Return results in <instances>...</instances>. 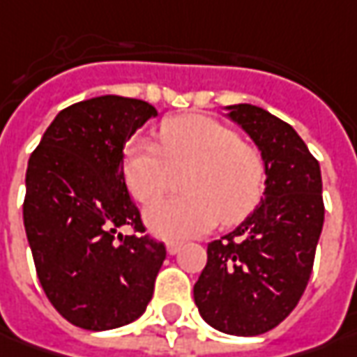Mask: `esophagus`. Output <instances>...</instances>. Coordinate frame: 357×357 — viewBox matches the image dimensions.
Masks as SVG:
<instances>
[{
  "instance_id": "1",
  "label": "esophagus",
  "mask_w": 357,
  "mask_h": 357,
  "mask_svg": "<svg viewBox=\"0 0 357 357\" xmlns=\"http://www.w3.org/2000/svg\"><path fill=\"white\" fill-rule=\"evenodd\" d=\"M179 249H181V243L179 241H167L166 243L167 255H176V252H179Z\"/></svg>"
}]
</instances>
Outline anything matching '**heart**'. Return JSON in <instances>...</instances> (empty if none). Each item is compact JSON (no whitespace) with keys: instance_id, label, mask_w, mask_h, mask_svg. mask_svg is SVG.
Instances as JSON below:
<instances>
[{"instance_id":"obj_1","label":"heart","mask_w":357,"mask_h":357,"mask_svg":"<svg viewBox=\"0 0 357 357\" xmlns=\"http://www.w3.org/2000/svg\"><path fill=\"white\" fill-rule=\"evenodd\" d=\"M162 146L148 140L130 144L124 174L130 193L150 203L166 193L174 172H188L185 197L150 205L144 221L155 237L190 239L215 227L237 223L261 199L264 164L261 152L209 116H179L164 122Z\"/></svg>"}]
</instances>
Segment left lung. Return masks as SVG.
I'll list each match as a JSON object with an SVG mask.
<instances>
[{"label": "left lung", "instance_id": "8db88e82", "mask_svg": "<svg viewBox=\"0 0 357 357\" xmlns=\"http://www.w3.org/2000/svg\"><path fill=\"white\" fill-rule=\"evenodd\" d=\"M264 164L259 205L231 233L207 245L193 287L202 318L231 336H259L301 301L324 225L322 176L296 130L264 108L225 106Z\"/></svg>", "mask_w": 357, "mask_h": 357}]
</instances>
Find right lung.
I'll return each instance as SVG.
<instances>
[{
    "label": "right lung",
    "mask_w": 357,
    "mask_h": 357,
    "mask_svg": "<svg viewBox=\"0 0 357 357\" xmlns=\"http://www.w3.org/2000/svg\"><path fill=\"white\" fill-rule=\"evenodd\" d=\"M154 106L116 94L61 110L27 164L23 223L37 277L70 324L102 332L140 318L166 259L144 233L124 179V146Z\"/></svg>",
    "instance_id": "add662e5"
}]
</instances>
